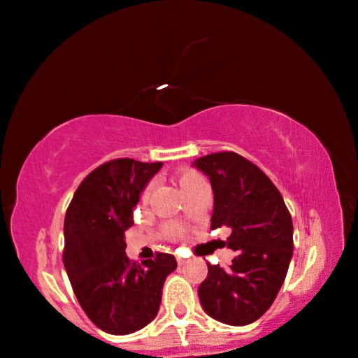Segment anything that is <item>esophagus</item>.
Segmentation results:
<instances>
[{"label": "esophagus", "instance_id": "34e87169", "mask_svg": "<svg viewBox=\"0 0 358 358\" xmlns=\"http://www.w3.org/2000/svg\"><path fill=\"white\" fill-rule=\"evenodd\" d=\"M176 260H178L179 265H185V263H187V260H185V258H182V257H178Z\"/></svg>", "mask_w": 358, "mask_h": 358}]
</instances>
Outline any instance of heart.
I'll return each mask as SVG.
<instances>
[{"mask_svg": "<svg viewBox=\"0 0 358 358\" xmlns=\"http://www.w3.org/2000/svg\"><path fill=\"white\" fill-rule=\"evenodd\" d=\"M195 179H200V176L196 174V173H194V171H184V173H180V174H179V179H178L180 189L185 187V185L190 184V182H194ZM148 194H150V187H147V189L143 190L142 201H145V200L148 199ZM166 229H168V232H169V236H179V234H180V227L176 226V224L168 226Z\"/></svg>", "mask_w": 358, "mask_h": 358, "instance_id": "1", "label": "heart"}]
</instances>
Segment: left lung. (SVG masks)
I'll return each mask as SVG.
<instances>
[{
	"instance_id": "1",
	"label": "left lung",
	"mask_w": 358,
	"mask_h": 358,
	"mask_svg": "<svg viewBox=\"0 0 358 358\" xmlns=\"http://www.w3.org/2000/svg\"><path fill=\"white\" fill-rule=\"evenodd\" d=\"M194 166L213 189L211 229H231L237 252L229 268L210 265L199 287L201 307L231 326L250 324L276 299L294 250V226L282 195L263 171L234 152L211 153Z\"/></svg>"
}]
</instances>
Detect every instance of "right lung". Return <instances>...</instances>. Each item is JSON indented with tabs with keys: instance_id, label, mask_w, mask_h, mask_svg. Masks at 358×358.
I'll list each match as a JSON object with an SVG mask.
<instances>
[{
	"instance_id": "right-lung-1",
	"label": "right lung",
	"mask_w": 358,
	"mask_h": 358,
	"mask_svg": "<svg viewBox=\"0 0 358 358\" xmlns=\"http://www.w3.org/2000/svg\"><path fill=\"white\" fill-rule=\"evenodd\" d=\"M163 163L117 158L82 180L64 217L63 262L80 307L110 334H131L157 317L164 279L178 263L169 253L131 262L124 232L132 210Z\"/></svg>"
}]
</instances>
